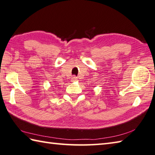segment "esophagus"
I'll list each match as a JSON object with an SVG mask.
<instances>
[{"mask_svg":"<svg viewBox=\"0 0 155 155\" xmlns=\"http://www.w3.org/2000/svg\"><path fill=\"white\" fill-rule=\"evenodd\" d=\"M71 81H73V82H74V81H76L77 80H78V78L75 77V76H73L72 78H71Z\"/></svg>","mask_w":155,"mask_h":155,"instance_id":"1","label":"esophagus"}]
</instances>
